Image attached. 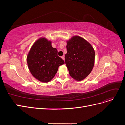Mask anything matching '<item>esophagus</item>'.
<instances>
[{"mask_svg": "<svg viewBox=\"0 0 125 125\" xmlns=\"http://www.w3.org/2000/svg\"><path fill=\"white\" fill-rule=\"evenodd\" d=\"M62 58L63 60H65V56H62Z\"/></svg>", "mask_w": 125, "mask_h": 125, "instance_id": "1", "label": "esophagus"}]
</instances>
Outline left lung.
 <instances>
[{
	"label": "left lung",
	"instance_id": "obj_1",
	"mask_svg": "<svg viewBox=\"0 0 125 125\" xmlns=\"http://www.w3.org/2000/svg\"><path fill=\"white\" fill-rule=\"evenodd\" d=\"M65 63L70 76L81 81L89 75L95 62V51L88 41L73 36L67 41Z\"/></svg>",
	"mask_w": 125,
	"mask_h": 125
}]
</instances>
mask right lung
<instances>
[{
    "label": "right lung",
    "instance_id": "obj_1",
    "mask_svg": "<svg viewBox=\"0 0 125 125\" xmlns=\"http://www.w3.org/2000/svg\"><path fill=\"white\" fill-rule=\"evenodd\" d=\"M57 50L52 46V41L40 37L33 44L26 56L30 73L37 80L48 82L55 76L59 66L65 63L58 56Z\"/></svg>",
    "mask_w": 125,
    "mask_h": 125
}]
</instances>
